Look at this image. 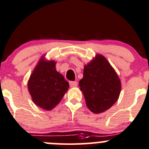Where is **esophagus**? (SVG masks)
<instances>
[{"mask_svg": "<svg viewBox=\"0 0 149 149\" xmlns=\"http://www.w3.org/2000/svg\"><path fill=\"white\" fill-rule=\"evenodd\" d=\"M70 85L71 88H74V87H76L77 85V82L76 81H70Z\"/></svg>", "mask_w": 149, "mask_h": 149, "instance_id": "34e87169", "label": "esophagus"}]
</instances>
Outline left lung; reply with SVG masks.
Returning a JSON list of instances; mask_svg holds the SVG:
<instances>
[{
    "label": "left lung",
    "mask_w": 149,
    "mask_h": 149,
    "mask_svg": "<svg viewBox=\"0 0 149 149\" xmlns=\"http://www.w3.org/2000/svg\"><path fill=\"white\" fill-rule=\"evenodd\" d=\"M79 86L87 107L95 114L111 108L118 99L121 91L118 75L107 58L100 54L85 66Z\"/></svg>",
    "instance_id": "8db88e82"
}]
</instances>
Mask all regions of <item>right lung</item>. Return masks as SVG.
<instances>
[{"mask_svg":"<svg viewBox=\"0 0 149 149\" xmlns=\"http://www.w3.org/2000/svg\"><path fill=\"white\" fill-rule=\"evenodd\" d=\"M70 87L64 76L56 70L54 61L42 56L32 72L28 90L33 102L45 110H51L61 101Z\"/></svg>","mask_w":149,"mask_h":149,"instance_id":"1","label":"right lung"}]
</instances>
